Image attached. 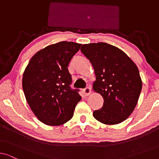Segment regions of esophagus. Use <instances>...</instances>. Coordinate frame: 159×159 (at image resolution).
I'll return each mask as SVG.
<instances>
[{
    "label": "esophagus",
    "instance_id": "esophagus-1",
    "mask_svg": "<svg viewBox=\"0 0 159 159\" xmlns=\"http://www.w3.org/2000/svg\"><path fill=\"white\" fill-rule=\"evenodd\" d=\"M82 93H84V95H85V96H88V95H89L90 94V93H91V90H90V88H85L84 89H83V90H82Z\"/></svg>",
    "mask_w": 159,
    "mask_h": 159
}]
</instances>
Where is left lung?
<instances>
[{"label": "left lung", "instance_id": "1", "mask_svg": "<svg viewBox=\"0 0 159 159\" xmlns=\"http://www.w3.org/2000/svg\"><path fill=\"white\" fill-rule=\"evenodd\" d=\"M80 50L94 69L93 90L104 100L93 116L105 125L122 122L133 111L142 90L138 68L125 52L108 43L84 44Z\"/></svg>", "mask_w": 159, "mask_h": 159}]
</instances>
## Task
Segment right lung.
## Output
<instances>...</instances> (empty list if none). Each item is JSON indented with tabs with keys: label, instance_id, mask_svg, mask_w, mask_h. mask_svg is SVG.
<instances>
[{
	"label": "right lung",
	"instance_id": "add662e5",
	"mask_svg": "<svg viewBox=\"0 0 159 159\" xmlns=\"http://www.w3.org/2000/svg\"><path fill=\"white\" fill-rule=\"evenodd\" d=\"M81 45L67 41L48 45L34 54L26 67L22 78L26 100L45 125L58 126L70 120L81 100L80 90L71 88L67 68Z\"/></svg>",
	"mask_w": 159,
	"mask_h": 159
}]
</instances>
